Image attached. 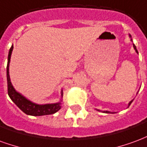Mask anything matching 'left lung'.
Instances as JSON below:
<instances>
[{"label":"left lung","instance_id":"left-lung-1","mask_svg":"<svg viewBox=\"0 0 147 147\" xmlns=\"http://www.w3.org/2000/svg\"><path fill=\"white\" fill-rule=\"evenodd\" d=\"M133 46H134V49H136V53H138V51H137V49H136V45H134V44H133ZM133 102V101H131V102H129V105H131V102ZM98 111H99V110H98ZM103 112H104V113H110V112H109V111H103Z\"/></svg>","mask_w":147,"mask_h":147}]
</instances>
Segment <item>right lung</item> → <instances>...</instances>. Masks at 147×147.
Instances as JSON below:
<instances>
[{
	"mask_svg": "<svg viewBox=\"0 0 147 147\" xmlns=\"http://www.w3.org/2000/svg\"><path fill=\"white\" fill-rule=\"evenodd\" d=\"M13 49V45L10 48L8 57V64H7V82H8V94L11 101L17 105L24 113L31 116H43V115H50L57 113L61 108V102L55 104H47V105H37L30 102L22 96L20 94L16 91L13 88L10 81L9 77V63L11 59V52Z\"/></svg>",
	"mask_w": 147,
	"mask_h": 147,
	"instance_id": "obj_1",
	"label": "right lung"
}]
</instances>
